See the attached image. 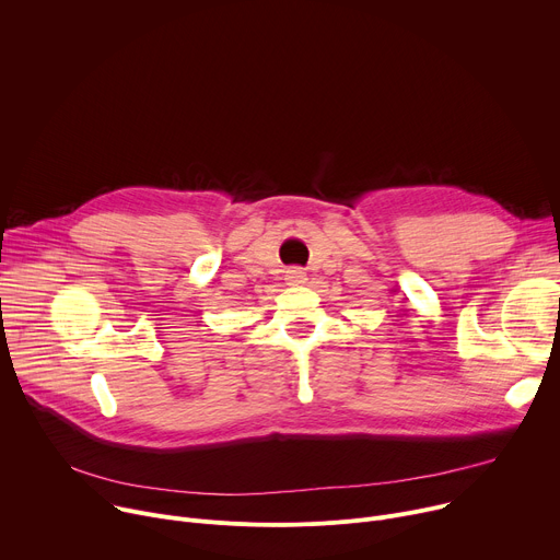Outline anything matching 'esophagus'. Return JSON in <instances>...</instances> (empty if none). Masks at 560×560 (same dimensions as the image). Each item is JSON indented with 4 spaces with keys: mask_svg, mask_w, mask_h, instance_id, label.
<instances>
[{
    "mask_svg": "<svg viewBox=\"0 0 560 560\" xmlns=\"http://www.w3.org/2000/svg\"><path fill=\"white\" fill-rule=\"evenodd\" d=\"M285 281H288L290 285H301V283L307 281V275H305L301 268H290V270L285 272Z\"/></svg>",
    "mask_w": 560,
    "mask_h": 560,
    "instance_id": "34e87169",
    "label": "esophagus"
}]
</instances>
